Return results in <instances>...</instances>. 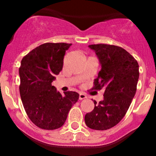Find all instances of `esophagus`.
Masks as SVG:
<instances>
[{
  "instance_id": "34e87169",
  "label": "esophagus",
  "mask_w": 156,
  "mask_h": 156,
  "mask_svg": "<svg viewBox=\"0 0 156 156\" xmlns=\"http://www.w3.org/2000/svg\"><path fill=\"white\" fill-rule=\"evenodd\" d=\"M86 98H87V96H86L84 94H82V93H81V94H79V100H84V99H86Z\"/></svg>"
}]
</instances>
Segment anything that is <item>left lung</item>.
<instances>
[{
    "mask_svg": "<svg viewBox=\"0 0 156 156\" xmlns=\"http://www.w3.org/2000/svg\"><path fill=\"white\" fill-rule=\"evenodd\" d=\"M100 59L101 70L91 90L105 88L103 100H94V108L84 116L86 125L104 130L115 126L127 112L136 91L139 65L128 52L115 45H89Z\"/></svg>",
    "mask_w": 156,
    "mask_h": 156,
    "instance_id": "1",
    "label": "left lung"
}]
</instances>
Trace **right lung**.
Instances as JSON below:
<instances>
[{"instance_id": "add662e5", "label": "right lung", "mask_w": 156, "mask_h": 156, "mask_svg": "<svg viewBox=\"0 0 156 156\" xmlns=\"http://www.w3.org/2000/svg\"><path fill=\"white\" fill-rule=\"evenodd\" d=\"M72 44L45 43L23 58L19 69L20 93L26 112L37 127L55 130L65 123L79 94L66 91L62 95L52 82L63 66L66 52Z\"/></svg>"}]
</instances>
